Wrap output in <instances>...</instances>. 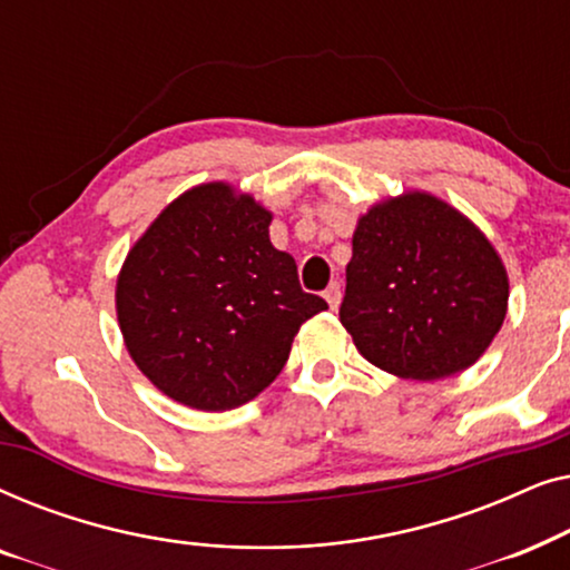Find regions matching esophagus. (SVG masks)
I'll use <instances>...</instances> for the list:
<instances>
[{
	"instance_id": "esophagus-1",
	"label": "esophagus",
	"mask_w": 570,
	"mask_h": 570,
	"mask_svg": "<svg viewBox=\"0 0 570 570\" xmlns=\"http://www.w3.org/2000/svg\"><path fill=\"white\" fill-rule=\"evenodd\" d=\"M324 298H326V303H330V308H337L340 301H342V287H340V283H332L330 287H326Z\"/></svg>"
}]
</instances>
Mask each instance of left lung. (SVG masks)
Instances as JSON below:
<instances>
[{"mask_svg": "<svg viewBox=\"0 0 570 570\" xmlns=\"http://www.w3.org/2000/svg\"><path fill=\"white\" fill-rule=\"evenodd\" d=\"M509 277L446 202L404 194L361 217L340 322L373 365L435 381L470 368L501 330Z\"/></svg>", "mask_w": 570, "mask_h": 570, "instance_id": "8db88e82", "label": "left lung"}]
</instances>
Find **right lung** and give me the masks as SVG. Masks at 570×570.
I'll return each mask as SVG.
<instances>
[{
    "instance_id": "add662e5",
    "label": "right lung",
    "mask_w": 570,
    "mask_h": 570,
    "mask_svg": "<svg viewBox=\"0 0 570 570\" xmlns=\"http://www.w3.org/2000/svg\"><path fill=\"white\" fill-rule=\"evenodd\" d=\"M267 209L205 184L163 209L124 262L116 311L139 371L194 410L254 400L291 355L301 324L330 308L269 240Z\"/></svg>"
}]
</instances>
